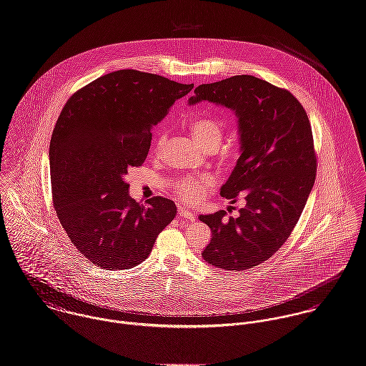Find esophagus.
I'll return each instance as SVG.
<instances>
[{
    "label": "esophagus",
    "mask_w": 366,
    "mask_h": 366,
    "mask_svg": "<svg viewBox=\"0 0 366 366\" xmlns=\"http://www.w3.org/2000/svg\"><path fill=\"white\" fill-rule=\"evenodd\" d=\"M179 217H180V218H184V219H187V221H194V218H196L192 211H189V209H186V208H182V207H179Z\"/></svg>",
    "instance_id": "obj_1"
}]
</instances>
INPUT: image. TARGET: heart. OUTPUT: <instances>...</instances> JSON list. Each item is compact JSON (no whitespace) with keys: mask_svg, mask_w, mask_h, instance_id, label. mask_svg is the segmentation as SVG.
Instances as JSON below:
<instances>
[{"mask_svg":"<svg viewBox=\"0 0 366 366\" xmlns=\"http://www.w3.org/2000/svg\"><path fill=\"white\" fill-rule=\"evenodd\" d=\"M192 133L199 139V144L205 148L208 145H219L224 129L222 124L212 119H199L193 122ZM167 144V133L161 132L155 141V149L161 151ZM214 180L208 174L199 177H183L174 184L176 194L186 204H193L201 199L212 186Z\"/></svg>","mask_w":366,"mask_h":366,"instance_id":"heart-1","label":"heart"}]
</instances>
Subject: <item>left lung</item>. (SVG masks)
Wrapping results in <instances>:
<instances>
[{
	"label": "left lung",
	"mask_w": 366,
	"mask_h": 366,
	"mask_svg": "<svg viewBox=\"0 0 366 366\" xmlns=\"http://www.w3.org/2000/svg\"><path fill=\"white\" fill-rule=\"evenodd\" d=\"M208 100L237 117L240 157L221 196L246 205L237 218L218 211L199 215L212 237L201 256L208 264L242 271L269 259L294 231L316 179V154L307 114L290 91L253 75L202 84L189 104Z\"/></svg>",
	"instance_id": "1"
}]
</instances>
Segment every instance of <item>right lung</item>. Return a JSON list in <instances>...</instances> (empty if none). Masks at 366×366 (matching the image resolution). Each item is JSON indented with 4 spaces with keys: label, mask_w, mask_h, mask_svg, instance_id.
Here are the masks:
<instances>
[{
    "label": "right lung",
    "mask_w": 366,
    "mask_h": 366,
    "mask_svg": "<svg viewBox=\"0 0 366 366\" xmlns=\"http://www.w3.org/2000/svg\"><path fill=\"white\" fill-rule=\"evenodd\" d=\"M137 69L106 74L66 100L50 141L53 202L69 240L104 269L144 262L176 217L172 199L129 194V167L148 155L152 126L193 89Z\"/></svg>",
    "instance_id": "obj_1"
}]
</instances>
